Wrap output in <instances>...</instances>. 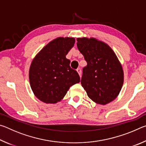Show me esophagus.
Instances as JSON below:
<instances>
[{"label": "esophagus", "instance_id": "1", "mask_svg": "<svg viewBox=\"0 0 146 146\" xmlns=\"http://www.w3.org/2000/svg\"><path fill=\"white\" fill-rule=\"evenodd\" d=\"M76 71H77V73H78V75L80 76V75H81V73H82V71H81L80 68H78L77 70H76Z\"/></svg>", "mask_w": 146, "mask_h": 146}]
</instances>
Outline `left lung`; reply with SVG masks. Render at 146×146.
Segmentation results:
<instances>
[{
    "instance_id": "1",
    "label": "left lung",
    "mask_w": 146,
    "mask_h": 146,
    "mask_svg": "<svg viewBox=\"0 0 146 146\" xmlns=\"http://www.w3.org/2000/svg\"><path fill=\"white\" fill-rule=\"evenodd\" d=\"M77 48L84 56L81 84L90 99L106 105L119 95L123 83L122 66L113 49L95 38H77Z\"/></svg>"
}]
</instances>
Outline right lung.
<instances>
[{
	"mask_svg": "<svg viewBox=\"0 0 146 146\" xmlns=\"http://www.w3.org/2000/svg\"><path fill=\"white\" fill-rule=\"evenodd\" d=\"M73 37H58L46 45L32 60L29 83L35 97L46 104L63 99L69 89L80 82V76L71 69L66 55L74 46Z\"/></svg>",
	"mask_w": 146,
	"mask_h": 146,
	"instance_id": "add662e5",
	"label": "right lung"
}]
</instances>
